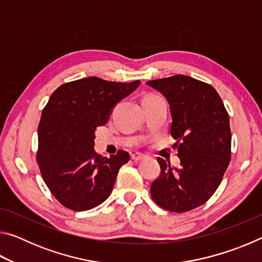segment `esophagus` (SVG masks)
<instances>
[{"instance_id": "34e87169", "label": "esophagus", "mask_w": 262, "mask_h": 262, "mask_svg": "<svg viewBox=\"0 0 262 262\" xmlns=\"http://www.w3.org/2000/svg\"><path fill=\"white\" fill-rule=\"evenodd\" d=\"M130 158H132L134 162H139V161H141V159L144 158V155L136 152V154H133L132 156H130Z\"/></svg>"}]
</instances>
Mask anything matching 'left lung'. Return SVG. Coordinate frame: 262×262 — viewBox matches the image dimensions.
I'll list each match as a JSON object with an SVG mask.
<instances>
[{"label":"left lung","mask_w":262,"mask_h":262,"mask_svg":"<svg viewBox=\"0 0 262 262\" xmlns=\"http://www.w3.org/2000/svg\"><path fill=\"white\" fill-rule=\"evenodd\" d=\"M170 104V133L180 165L161 157V174L150 186L156 205L172 212L202 206L216 192L231 159L229 114L210 84L185 75L148 81Z\"/></svg>","instance_id":"8db88e82"}]
</instances>
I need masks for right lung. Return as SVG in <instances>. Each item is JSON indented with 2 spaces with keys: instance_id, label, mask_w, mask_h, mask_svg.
Here are the masks:
<instances>
[{
  "instance_id": "right-lung-1",
  "label": "right lung",
  "mask_w": 262,
  "mask_h": 262,
  "mask_svg": "<svg viewBox=\"0 0 262 262\" xmlns=\"http://www.w3.org/2000/svg\"><path fill=\"white\" fill-rule=\"evenodd\" d=\"M139 85L140 81L91 76L62 84L52 94L38 127L37 162L48 189L63 207L84 211L110 196L129 154L119 150L110 158L101 157L94 149L95 130Z\"/></svg>"
}]
</instances>
